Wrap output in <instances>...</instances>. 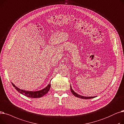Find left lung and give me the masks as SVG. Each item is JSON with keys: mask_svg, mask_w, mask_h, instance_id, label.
I'll return each instance as SVG.
<instances>
[{"mask_svg": "<svg viewBox=\"0 0 124 124\" xmlns=\"http://www.w3.org/2000/svg\"><path fill=\"white\" fill-rule=\"evenodd\" d=\"M70 91H71L72 93H73V95L77 97H78V98H82V99H91V98H93L95 97V96H91V97H88V96H81L80 95H79V94H77V93H76L72 88V87H71V85H70Z\"/></svg>", "mask_w": 124, "mask_h": 124, "instance_id": "left-lung-1", "label": "left lung"}]
</instances>
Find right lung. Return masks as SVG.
Wrapping results in <instances>:
<instances>
[{
    "label": "right lung",
    "instance_id": "1",
    "mask_svg": "<svg viewBox=\"0 0 124 124\" xmlns=\"http://www.w3.org/2000/svg\"><path fill=\"white\" fill-rule=\"evenodd\" d=\"M11 84H12L13 86L15 88V89L19 92H20L21 94H23V95H25L27 97H30V98H39V97L43 96L49 91L51 87V84L50 83L45 88H44V89L42 90L37 91H26L22 89H20V88L16 87L12 83V82H11Z\"/></svg>",
    "mask_w": 124,
    "mask_h": 124
}]
</instances>
